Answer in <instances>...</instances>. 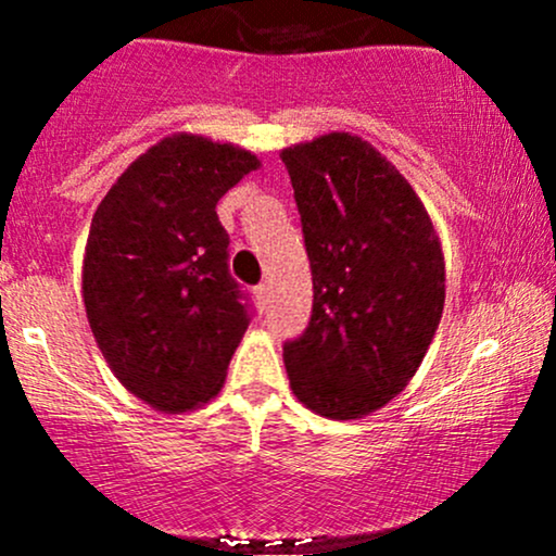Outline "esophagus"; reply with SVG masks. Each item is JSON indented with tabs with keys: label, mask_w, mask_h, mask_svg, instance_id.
Returning <instances> with one entry per match:
<instances>
[{
	"label": "esophagus",
	"mask_w": 556,
	"mask_h": 556,
	"mask_svg": "<svg viewBox=\"0 0 556 556\" xmlns=\"http://www.w3.org/2000/svg\"><path fill=\"white\" fill-rule=\"evenodd\" d=\"M253 295H256L258 305H266L269 303V285H258L256 290H253Z\"/></svg>",
	"instance_id": "obj_1"
}]
</instances>
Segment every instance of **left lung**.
Segmentation results:
<instances>
[{"label": "left lung", "mask_w": 556, "mask_h": 556, "mask_svg": "<svg viewBox=\"0 0 556 556\" xmlns=\"http://www.w3.org/2000/svg\"><path fill=\"white\" fill-rule=\"evenodd\" d=\"M279 156L314 277L308 329L285 344L290 387L324 418L371 416L416 376L442 321V240L368 140L334 130Z\"/></svg>", "instance_id": "1"}]
</instances>
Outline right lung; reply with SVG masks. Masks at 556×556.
Returning a JSON list of instances; mask_svg holds the SVG:
<instances>
[{
    "label": "right lung",
    "instance_id": "1",
    "mask_svg": "<svg viewBox=\"0 0 556 556\" xmlns=\"http://www.w3.org/2000/svg\"><path fill=\"white\" fill-rule=\"evenodd\" d=\"M258 167L240 146L175 132L96 208L80 271L88 324L119 384L159 413L216 397L245 334L216 203Z\"/></svg>",
    "mask_w": 556,
    "mask_h": 556
}]
</instances>
